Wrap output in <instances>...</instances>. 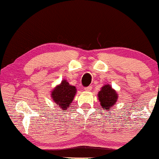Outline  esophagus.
<instances>
[{
	"instance_id": "obj_1",
	"label": "esophagus",
	"mask_w": 159,
	"mask_h": 159,
	"mask_svg": "<svg viewBox=\"0 0 159 159\" xmlns=\"http://www.w3.org/2000/svg\"><path fill=\"white\" fill-rule=\"evenodd\" d=\"M84 90L86 91H90L92 90V86H88V87H86L84 88Z\"/></svg>"
}]
</instances>
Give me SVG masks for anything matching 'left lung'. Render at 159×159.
Segmentation results:
<instances>
[{
  "label": "left lung",
  "mask_w": 159,
  "mask_h": 159,
  "mask_svg": "<svg viewBox=\"0 0 159 159\" xmlns=\"http://www.w3.org/2000/svg\"><path fill=\"white\" fill-rule=\"evenodd\" d=\"M98 97L99 99L101 107L105 110L110 111V107L113 106L117 99V94L116 91L111 88L110 85L106 84L102 87L98 92Z\"/></svg>",
  "instance_id": "8db88e82"
}]
</instances>
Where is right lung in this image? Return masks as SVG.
I'll return each instance as SVG.
<instances>
[{"label":"right lung","mask_w":159,"mask_h":159,"mask_svg":"<svg viewBox=\"0 0 159 159\" xmlns=\"http://www.w3.org/2000/svg\"><path fill=\"white\" fill-rule=\"evenodd\" d=\"M75 93V87L70 85L66 80H63L61 84L57 86L53 90L52 97L57 105H59L63 110H67Z\"/></svg>","instance_id":"obj_1"}]
</instances>
